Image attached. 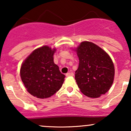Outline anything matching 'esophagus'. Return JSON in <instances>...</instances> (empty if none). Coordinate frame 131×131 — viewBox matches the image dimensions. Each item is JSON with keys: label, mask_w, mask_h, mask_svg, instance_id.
<instances>
[{"label": "esophagus", "mask_w": 131, "mask_h": 131, "mask_svg": "<svg viewBox=\"0 0 131 131\" xmlns=\"http://www.w3.org/2000/svg\"><path fill=\"white\" fill-rule=\"evenodd\" d=\"M66 76H74V73H72V72H69V73H68L66 74Z\"/></svg>", "instance_id": "esophagus-1"}]
</instances>
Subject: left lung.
Instances as JSON below:
<instances>
[{
    "mask_svg": "<svg viewBox=\"0 0 131 131\" xmlns=\"http://www.w3.org/2000/svg\"><path fill=\"white\" fill-rule=\"evenodd\" d=\"M76 51L79 63L75 79L81 91L91 98H97L107 92L115 76L113 63L109 55L88 41L81 42Z\"/></svg>",
    "mask_w": 131,
    "mask_h": 131,
    "instance_id": "obj_1",
    "label": "left lung"
}]
</instances>
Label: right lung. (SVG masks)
<instances>
[{
  "label": "right lung",
  "mask_w": 131,
  "mask_h": 131,
  "mask_svg": "<svg viewBox=\"0 0 131 131\" xmlns=\"http://www.w3.org/2000/svg\"><path fill=\"white\" fill-rule=\"evenodd\" d=\"M48 46L36 49L23 63L20 76L27 91L39 99H46L55 94L62 86L65 76L54 63L53 54Z\"/></svg>",
  "instance_id": "right-lung-1"
}]
</instances>
